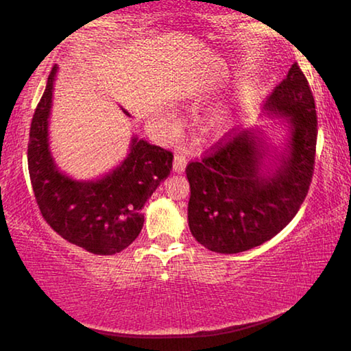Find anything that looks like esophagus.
Listing matches in <instances>:
<instances>
[{
  "label": "esophagus",
  "instance_id": "obj_1",
  "mask_svg": "<svg viewBox=\"0 0 351 351\" xmlns=\"http://www.w3.org/2000/svg\"><path fill=\"white\" fill-rule=\"evenodd\" d=\"M187 165V156L182 153H178L175 154V159H173V171L176 173H182L184 169H186Z\"/></svg>",
  "mask_w": 351,
  "mask_h": 351
}]
</instances>
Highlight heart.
<instances>
[{"label":"heart","instance_id":"obj_1","mask_svg":"<svg viewBox=\"0 0 351 351\" xmlns=\"http://www.w3.org/2000/svg\"><path fill=\"white\" fill-rule=\"evenodd\" d=\"M255 93L257 91H255L254 86L247 88L246 97L252 99L255 96ZM232 122H234V116L229 106H219V108L213 111L209 117V127L213 130V132H218V133L226 132V130L230 128Z\"/></svg>","mask_w":351,"mask_h":351}]
</instances>
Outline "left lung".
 Listing matches in <instances>:
<instances>
[{"label":"left lung","instance_id":"8db88e82","mask_svg":"<svg viewBox=\"0 0 351 351\" xmlns=\"http://www.w3.org/2000/svg\"><path fill=\"white\" fill-rule=\"evenodd\" d=\"M263 116L282 119L287 134L280 145L255 125L187 165L189 228L209 251L239 254L263 245L295 217L310 189L317 119L297 63L269 96Z\"/></svg>","mask_w":351,"mask_h":351}]
</instances>
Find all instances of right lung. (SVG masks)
Segmentation results:
<instances>
[{"label":"right lung","mask_w":351,"mask_h":351,"mask_svg":"<svg viewBox=\"0 0 351 351\" xmlns=\"http://www.w3.org/2000/svg\"><path fill=\"white\" fill-rule=\"evenodd\" d=\"M57 73L54 66L47 77L29 133L27 165L35 199L46 223L66 241L91 254H117L138 239L144 226L142 209L170 175L173 154L133 134L125 159L105 175L86 181L63 173L49 145Z\"/></svg>","instance_id":"add662e5"}]
</instances>
